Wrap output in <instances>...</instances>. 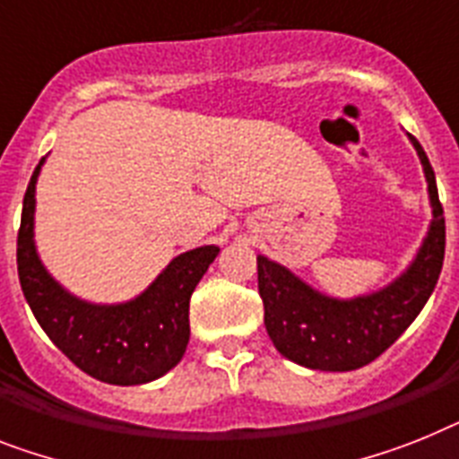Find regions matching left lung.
Masks as SVG:
<instances>
[{"label":"left lung","mask_w":459,"mask_h":459,"mask_svg":"<svg viewBox=\"0 0 459 459\" xmlns=\"http://www.w3.org/2000/svg\"><path fill=\"white\" fill-rule=\"evenodd\" d=\"M408 138L425 170L431 222L412 263L392 283L340 300L312 289L289 267L257 255L264 328L289 361L331 373L361 368L401 338L434 293L446 253V218L429 159L418 140L411 134Z\"/></svg>","instance_id":"obj_1"}]
</instances>
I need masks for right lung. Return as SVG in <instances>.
Listing matches in <instances>:
<instances>
[{
	"label": "right lung",
	"mask_w": 459,
	"mask_h": 459,
	"mask_svg": "<svg viewBox=\"0 0 459 459\" xmlns=\"http://www.w3.org/2000/svg\"><path fill=\"white\" fill-rule=\"evenodd\" d=\"M47 157L30 178L18 232V276L34 319L77 368L108 385H145L176 368L189 342V298L221 253H180L134 300L98 305L72 295L41 263L34 244V192Z\"/></svg>",
	"instance_id": "add662e5"
}]
</instances>
